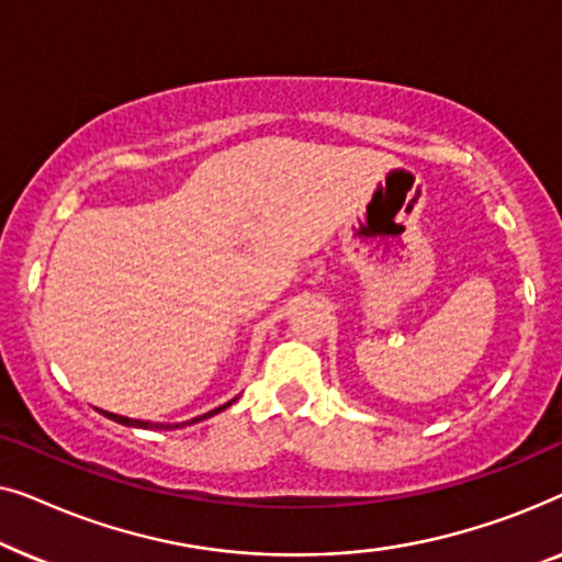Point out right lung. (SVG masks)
<instances>
[{"instance_id": "add662e5", "label": "right lung", "mask_w": 562, "mask_h": 562, "mask_svg": "<svg viewBox=\"0 0 562 562\" xmlns=\"http://www.w3.org/2000/svg\"><path fill=\"white\" fill-rule=\"evenodd\" d=\"M233 404V402H227L225 406H220V409H214V412H210V414H204V417H196V419H191V422H199V419H206V417H212V414H217V412H222V409H227V406ZM104 417H110V419H114V422H120V425H127V427H158V429H171L173 425H150V422H140V419H127V417H120V414H110V412H104ZM179 427V425H176Z\"/></svg>"}]
</instances>
